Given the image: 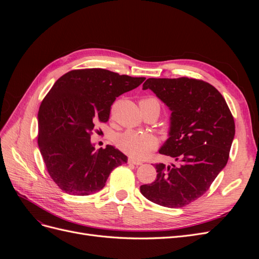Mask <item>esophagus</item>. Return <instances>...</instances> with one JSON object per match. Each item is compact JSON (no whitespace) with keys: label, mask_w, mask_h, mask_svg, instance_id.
Segmentation results:
<instances>
[{"label":"esophagus","mask_w":259,"mask_h":259,"mask_svg":"<svg viewBox=\"0 0 259 259\" xmlns=\"http://www.w3.org/2000/svg\"><path fill=\"white\" fill-rule=\"evenodd\" d=\"M128 163H130V164H134V165H142V164H143L142 161H138V160L133 159V158H130V159H128Z\"/></svg>","instance_id":"obj_1"}]
</instances>
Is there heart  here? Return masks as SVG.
I'll list each match as a JSON object with an SVG mask.
<instances>
[{"label": "heart", "mask_w": 259, "mask_h": 259, "mask_svg": "<svg viewBox=\"0 0 259 259\" xmlns=\"http://www.w3.org/2000/svg\"><path fill=\"white\" fill-rule=\"evenodd\" d=\"M153 100L159 103L154 98H146L142 101ZM116 146L123 152L137 159L145 158L156 146V140L149 134H140L134 131H126L116 137Z\"/></svg>", "instance_id": "b5f03b06"}]
</instances>
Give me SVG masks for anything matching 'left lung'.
Wrapping results in <instances>:
<instances>
[{
	"label": "left lung",
	"mask_w": 259,
	"mask_h": 259,
	"mask_svg": "<svg viewBox=\"0 0 259 259\" xmlns=\"http://www.w3.org/2000/svg\"><path fill=\"white\" fill-rule=\"evenodd\" d=\"M151 90L170 110L168 138L159 152L176 164H155L156 179L140 192L156 204L179 208L202 197L226 166L234 138V121L225 98L204 81L150 77Z\"/></svg>",
	"instance_id": "obj_1"
}]
</instances>
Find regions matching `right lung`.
<instances>
[{
	"instance_id": "add662e5",
	"label": "right lung",
	"mask_w": 259,
	"mask_h": 259,
	"mask_svg": "<svg viewBox=\"0 0 259 259\" xmlns=\"http://www.w3.org/2000/svg\"><path fill=\"white\" fill-rule=\"evenodd\" d=\"M145 77L105 69L72 70L55 82L38 109V148L52 179L71 195L103 189L112 169L127 162L119 149H95L91 142L97 122H107L116 97Z\"/></svg>"
}]
</instances>
